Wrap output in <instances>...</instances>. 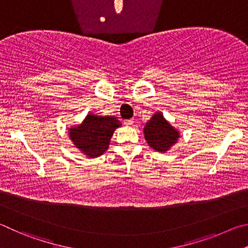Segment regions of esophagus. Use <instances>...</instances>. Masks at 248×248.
<instances>
[{
    "label": "esophagus",
    "mask_w": 248,
    "mask_h": 248,
    "mask_svg": "<svg viewBox=\"0 0 248 248\" xmlns=\"http://www.w3.org/2000/svg\"><path fill=\"white\" fill-rule=\"evenodd\" d=\"M125 124L128 125V126H132V125L134 124V120H133V119H131V120H126V121H125Z\"/></svg>",
    "instance_id": "esophagus-1"
}]
</instances>
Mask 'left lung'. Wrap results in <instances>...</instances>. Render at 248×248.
Wrapping results in <instances>:
<instances>
[{"label":"left lung","mask_w":248,"mask_h":248,"mask_svg":"<svg viewBox=\"0 0 248 248\" xmlns=\"http://www.w3.org/2000/svg\"><path fill=\"white\" fill-rule=\"evenodd\" d=\"M144 135L150 148L166 153L179 140L180 132L164 119L161 112H155L146 123Z\"/></svg>","instance_id":"left-lung-1"}]
</instances>
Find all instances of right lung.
I'll use <instances>...</instances> for the list:
<instances>
[{
    "mask_svg": "<svg viewBox=\"0 0 248 248\" xmlns=\"http://www.w3.org/2000/svg\"><path fill=\"white\" fill-rule=\"evenodd\" d=\"M121 122L114 116H101L89 113L82 123L68 128L69 140L82 155L97 158L108 148L110 140Z\"/></svg>",
    "mask_w": 248,
    "mask_h": 248,
    "instance_id": "1",
    "label": "right lung"
}]
</instances>
